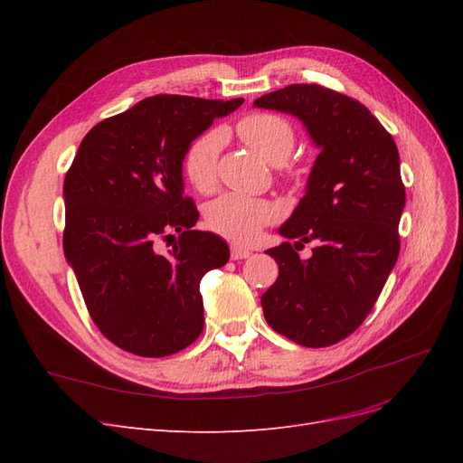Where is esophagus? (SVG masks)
I'll return each instance as SVG.
<instances>
[{
  "label": "esophagus",
  "mask_w": 463,
  "mask_h": 463,
  "mask_svg": "<svg viewBox=\"0 0 463 463\" xmlns=\"http://www.w3.org/2000/svg\"><path fill=\"white\" fill-rule=\"evenodd\" d=\"M230 253H232V259H233V260H241V259H249V257H250V250L245 249V247H241V245H232Z\"/></svg>",
  "instance_id": "1"
}]
</instances>
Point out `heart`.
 Segmentation results:
<instances>
[{
    "mask_svg": "<svg viewBox=\"0 0 463 463\" xmlns=\"http://www.w3.org/2000/svg\"><path fill=\"white\" fill-rule=\"evenodd\" d=\"M237 135L274 165L284 164L296 145L289 121L276 114H249L237 121ZM223 146V131L208 129L194 137L185 150L184 172L189 184L199 191H210L218 179V162ZM276 216L274 206L243 193H223L208 203L204 218L210 230L232 241H250Z\"/></svg>",
    "mask_w": 463,
    "mask_h": 463,
    "instance_id": "heart-1",
    "label": "heart"
}]
</instances>
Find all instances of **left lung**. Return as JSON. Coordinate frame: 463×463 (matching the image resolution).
I'll return each instance as SVG.
<instances>
[{
  "label": "left lung",
  "mask_w": 463,
  "mask_h": 463,
  "mask_svg": "<svg viewBox=\"0 0 463 463\" xmlns=\"http://www.w3.org/2000/svg\"><path fill=\"white\" fill-rule=\"evenodd\" d=\"M257 108L296 116L320 148L305 197L279 233L298 240L269 249L278 279L260 299L270 328L305 347H326L355 332L400 253L405 206L400 154L361 102L320 85H289ZM315 241L311 260L295 249Z\"/></svg>",
  "instance_id": "left-lung-1"
}]
</instances>
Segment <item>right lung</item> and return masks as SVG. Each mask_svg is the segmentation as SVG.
<instances>
[{
	"label": "right lung",
	"instance_id": "add662e5",
	"mask_svg": "<svg viewBox=\"0 0 463 463\" xmlns=\"http://www.w3.org/2000/svg\"><path fill=\"white\" fill-rule=\"evenodd\" d=\"M243 104L158 94L87 133L63 181V250L106 338L141 357H165L204 326L203 276L230 259L222 237L193 226L184 156L194 137ZM178 241L164 256L160 239Z\"/></svg>",
	"mask_w": 463,
	"mask_h": 463
}]
</instances>
